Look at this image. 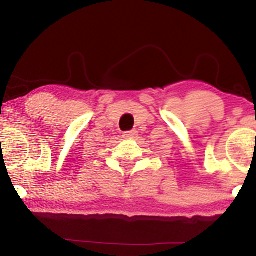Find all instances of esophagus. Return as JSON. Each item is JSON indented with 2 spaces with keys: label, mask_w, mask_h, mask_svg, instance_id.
I'll use <instances>...</instances> for the list:
<instances>
[{
  "label": "esophagus",
  "mask_w": 256,
  "mask_h": 256,
  "mask_svg": "<svg viewBox=\"0 0 256 256\" xmlns=\"http://www.w3.org/2000/svg\"><path fill=\"white\" fill-rule=\"evenodd\" d=\"M136 136H137V131H134V130H132V131H126V132L122 134V137H124V138H126V140L134 138V137H136Z\"/></svg>",
  "instance_id": "esophagus-1"
}]
</instances>
